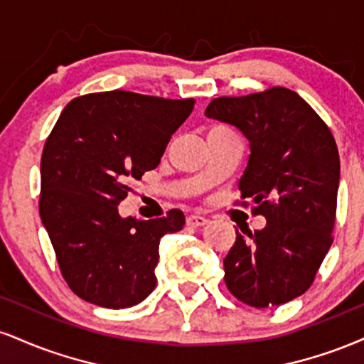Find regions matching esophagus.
Returning a JSON list of instances; mask_svg holds the SVG:
<instances>
[{"label":"esophagus","mask_w":364,"mask_h":364,"mask_svg":"<svg viewBox=\"0 0 364 364\" xmlns=\"http://www.w3.org/2000/svg\"><path fill=\"white\" fill-rule=\"evenodd\" d=\"M208 223L207 217H202V215H190L186 219V224L190 225V228H202V225H205Z\"/></svg>","instance_id":"obj_1"}]
</instances>
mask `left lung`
I'll return each instance as SVG.
<instances>
[{"label":"left lung","mask_w":364,"mask_h":364,"mask_svg":"<svg viewBox=\"0 0 364 364\" xmlns=\"http://www.w3.org/2000/svg\"><path fill=\"white\" fill-rule=\"evenodd\" d=\"M205 116L250 140L237 203L248 207L252 200L253 214L267 219L253 235L236 231L224 258L225 286L248 306L291 301L315 281L333 240L341 161L332 132L286 87L217 97Z\"/></svg>","instance_id":"8db88e82"}]
</instances>
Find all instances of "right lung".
I'll use <instances>...</instances> for the list:
<instances>
[{
    "label": "right lung",
    "instance_id": "1",
    "mask_svg": "<svg viewBox=\"0 0 364 364\" xmlns=\"http://www.w3.org/2000/svg\"><path fill=\"white\" fill-rule=\"evenodd\" d=\"M195 99L127 90L95 92L66 104L41 159L39 214L61 275L78 298L104 308L135 306L156 287L159 243L185 225L166 217L119 215L132 179L157 168Z\"/></svg>",
    "mask_w": 364,
    "mask_h": 364
}]
</instances>
